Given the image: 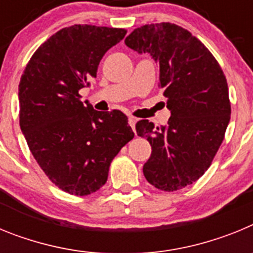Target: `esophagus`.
Segmentation results:
<instances>
[{
	"mask_svg": "<svg viewBox=\"0 0 253 253\" xmlns=\"http://www.w3.org/2000/svg\"><path fill=\"white\" fill-rule=\"evenodd\" d=\"M135 122H137V120L134 119V118H131V116H130V118H129V119H128L129 125H130V126H131V129H133L134 133H135Z\"/></svg>",
	"mask_w": 253,
	"mask_h": 253,
	"instance_id": "esophagus-1",
	"label": "esophagus"
}]
</instances>
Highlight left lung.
Returning a JSON list of instances; mask_svg holds the SVG:
<instances>
[{
  "instance_id": "obj_1",
  "label": "left lung",
  "mask_w": 253,
  "mask_h": 253,
  "mask_svg": "<svg viewBox=\"0 0 253 253\" xmlns=\"http://www.w3.org/2000/svg\"><path fill=\"white\" fill-rule=\"evenodd\" d=\"M125 44L139 54L148 53L160 66V86L171 111L167 125L160 128L148 120L135 125L152 147L144 177L163 191L189 186L209 169L229 124L224 73L204 44L175 24L140 26Z\"/></svg>"
}]
</instances>
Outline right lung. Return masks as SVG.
<instances>
[{"mask_svg": "<svg viewBox=\"0 0 253 253\" xmlns=\"http://www.w3.org/2000/svg\"><path fill=\"white\" fill-rule=\"evenodd\" d=\"M125 34L95 25L62 29L38 48L20 80L22 134L49 180L71 195L104 186L111 161L134 137L122 111L93 110L78 93Z\"/></svg>", "mask_w": 253, "mask_h": 253, "instance_id": "right-lung-1", "label": "right lung"}]
</instances>
